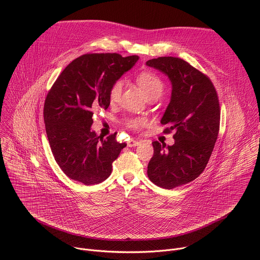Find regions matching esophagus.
Here are the masks:
<instances>
[{
  "mask_svg": "<svg viewBox=\"0 0 260 260\" xmlns=\"http://www.w3.org/2000/svg\"><path fill=\"white\" fill-rule=\"evenodd\" d=\"M138 145H140V142H138V141H136V140H129V141L127 142V146H128V147H136V146H138Z\"/></svg>",
  "mask_w": 260,
  "mask_h": 260,
  "instance_id": "obj_1",
  "label": "esophagus"
}]
</instances>
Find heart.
Returning <instances> with one entry per match:
<instances>
[{
  "label": "heart",
  "mask_w": 260,
  "mask_h": 260,
  "mask_svg": "<svg viewBox=\"0 0 260 260\" xmlns=\"http://www.w3.org/2000/svg\"><path fill=\"white\" fill-rule=\"evenodd\" d=\"M136 82L143 91L145 98H150L153 95H160L164 90V83L161 79L154 73L142 72L136 77ZM123 89L122 80L115 81L109 90V101L111 104H115L119 101L121 92ZM126 124L131 127H139L141 120L137 118H132L126 120Z\"/></svg>",
  "instance_id": "obj_1"
}]
</instances>
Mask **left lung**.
<instances>
[{
    "mask_svg": "<svg viewBox=\"0 0 260 260\" xmlns=\"http://www.w3.org/2000/svg\"><path fill=\"white\" fill-rule=\"evenodd\" d=\"M148 67L167 75L172 84L170 103L160 123L175 131V143L155 141L147 174L157 186L172 189L197 179L205 170L218 137L220 108L211 80L184 59L164 56Z\"/></svg>",
    "mask_w": 260,
    "mask_h": 260,
    "instance_id": "1",
    "label": "left lung"
}]
</instances>
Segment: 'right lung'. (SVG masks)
Segmentation results:
<instances>
[{"instance_id": "add662e5", "label": "right lung", "mask_w": 260, "mask_h": 260, "mask_svg": "<svg viewBox=\"0 0 260 260\" xmlns=\"http://www.w3.org/2000/svg\"><path fill=\"white\" fill-rule=\"evenodd\" d=\"M138 55L84 54L69 63L44 104V122L52 154L61 171L84 185L105 181L125 143L116 134L106 140L91 131L93 113L110 105L109 90L138 61Z\"/></svg>"}]
</instances>
